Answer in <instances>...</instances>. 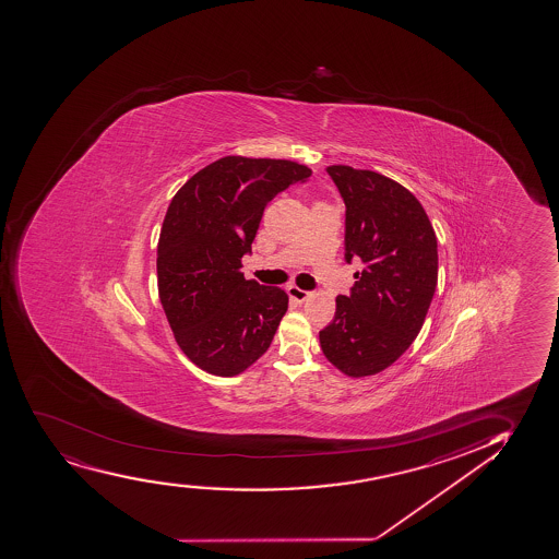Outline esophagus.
<instances>
[{
	"label": "esophagus",
	"mask_w": 559,
	"mask_h": 559,
	"mask_svg": "<svg viewBox=\"0 0 559 559\" xmlns=\"http://www.w3.org/2000/svg\"><path fill=\"white\" fill-rule=\"evenodd\" d=\"M287 295H289L290 300H295L298 304L306 302L309 298L308 290L300 289L296 285H290L289 289H287Z\"/></svg>",
	"instance_id": "1"
}]
</instances>
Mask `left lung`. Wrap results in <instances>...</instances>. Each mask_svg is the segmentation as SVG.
<instances>
[{"instance_id": "left-lung-1", "label": "left lung", "mask_w": 559, "mask_h": 559, "mask_svg": "<svg viewBox=\"0 0 559 559\" xmlns=\"http://www.w3.org/2000/svg\"><path fill=\"white\" fill-rule=\"evenodd\" d=\"M347 205L345 259L358 261L350 296L335 298L319 332L328 361L350 379L397 361L424 326L438 282L437 233L414 193L377 171L326 169Z\"/></svg>"}]
</instances>
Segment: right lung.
Segmentation results:
<instances>
[{"label": "right lung", "instance_id": "obj_1", "mask_svg": "<svg viewBox=\"0 0 559 559\" xmlns=\"http://www.w3.org/2000/svg\"><path fill=\"white\" fill-rule=\"evenodd\" d=\"M309 175L298 162L224 156L190 177L167 206L158 296L177 345L203 371L237 377L269 350L289 296L246 280L242 257L266 203Z\"/></svg>", "mask_w": 559, "mask_h": 559}]
</instances>
